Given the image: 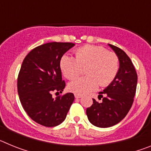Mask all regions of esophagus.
<instances>
[{
    "instance_id": "1",
    "label": "esophagus",
    "mask_w": 151,
    "mask_h": 151,
    "mask_svg": "<svg viewBox=\"0 0 151 151\" xmlns=\"http://www.w3.org/2000/svg\"><path fill=\"white\" fill-rule=\"evenodd\" d=\"M74 95H75V97H76V98H80V97H82V94H77V93H75Z\"/></svg>"
}]
</instances>
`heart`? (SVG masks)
Segmentation results:
<instances>
[{"mask_svg":"<svg viewBox=\"0 0 151 151\" xmlns=\"http://www.w3.org/2000/svg\"><path fill=\"white\" fill-rule=\"evenodd\" d=\"M61 71L68 79H74L85 67L86 76L69 84L74 93L85 94L95 90L98 85L106 87L114 81L119 70V60L115 53L98 45H87L75 50L73 56H63L60 62Z\"/></svg>","mask_w":151,"mask_h":151,"instance_id":"1","label":"heart"}]
</instances>
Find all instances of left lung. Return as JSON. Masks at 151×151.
<instances>
[{
    "mask_svg": "<svg viewBox=\"0 0 151 151\" xmlns=\"http://www.w3.org/2000/svg\"><path fill=\"white\" fill-rule=\"evenodd\" d=\"M119 60V70L116 77L103 91L99 92L98 103L87 108L89 122L99 128H108L123 119L132 106L135 95L138 75L129 56L118 47L109 45Z\"/></svg>",
    "mask_w": 151,
    "mask_h": 151,
    "instance_id": "left-lung-1",
    "label": "left lung"
}]
</instances>
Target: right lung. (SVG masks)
Wrapping results in <instances>:
<instances>
[{"label": "right lung", "instance_id": "right-lung-1", "mask_svg": "<svg viewBox=\"0 0 151 151\" xmlns=\"http://www.w3.org/2000/svg\"><path fill=\"white\" fill-rule=\"evenodd\" d=\"M69 42H50L36 47L26 55L17 78V90L24 110L33 121L46 127H54L64 121L75 97L62 93L61 57L74 46Z\"/></svg>", "mask_w": 151, "mask_h": 151}]
</instances>
